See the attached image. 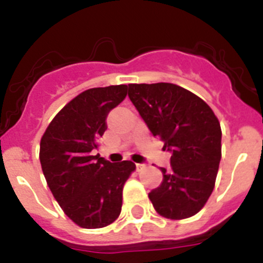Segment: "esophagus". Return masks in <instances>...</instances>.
<instances>
[{"label":"esophagus","mask_w":263,"mask_h":263,"mask_svg":"<svg viewBox=\"0 0 263 263\" xmlns=\"http://www.w3.org/2000/svg\"><path fill=\"white\" fill-rule=\"evenodd\" d=\"M136 167H137V170H138V171H141V170L145 168V164H143V163H137Z\"/></svg>","instance_id":"esophagus-1"}]
</instances>
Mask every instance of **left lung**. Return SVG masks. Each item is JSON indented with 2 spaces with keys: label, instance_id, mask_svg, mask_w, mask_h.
Instances as JSON below:
<instances>
[{
  "label": "left lung",
  "instance_id": "left-lung-1",
  "mask_svg": "<svg viewBox=\"0 0 263 263\" xmlns=\"http://www.w3.org/2000/svg\"><path fill=\"white\" fill-rule=\"evenodd\" d=\"M130 101L153 136L171 153V168L148 194L160 216L180 220L196 215L215 187L221 159V127L205 101L171 83L129 84Z\"/></svg>",
  "mask_w": 263,
  "mask_h": 263
}]
</instances>
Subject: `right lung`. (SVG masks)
Here are the masks:
<instances>
[{"label":"right lung","instance_id":"obj_1","mask_svg":"<svg viewBox=\"0 0 263 263\" xmlns=\"http://www.w3.org/2000/svg\"><path fill=\"white\" fill-rule=\"evenodd\" d=\"M126 90V85L84 90L53 117L41 139L46 182L64 213L85 229L104 228L120 216L122 188L136 170L132 160L110 163L92 155L109 111L124 101Z\"/></svg>","mask_w":263,"mask_h":263}]
</instances>
